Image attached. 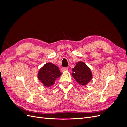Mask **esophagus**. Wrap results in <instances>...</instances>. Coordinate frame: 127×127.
<instances>
[{
    "label": "esophagus",
    "instance_id": "34e87169",
    "mask_svg": "<svg viewBox=\"0 0 127 127\" xmlns=\"http://www.w3.org/2000/svg\"><path fill=\"white\" fill-rule=\"evenodd\" d=\"M67 70H68V68H67V67H66V68H61V71H62L63 72L66 71H67Z\"/></svg>",
    "mask_w": 127,
    "mask_h": 127
}]
</instances>
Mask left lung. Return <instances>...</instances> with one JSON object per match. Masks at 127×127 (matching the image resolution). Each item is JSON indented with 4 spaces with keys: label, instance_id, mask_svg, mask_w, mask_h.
<instances>
[{
    "label": "left lung",
    "instance_id": "obj_1",
    "mask_svg": "<svg viewBox=\"0 0 127 127\" xmlns=\"http://www.w3.org/2000/svg\"><path fill=\"white\" fill-rule=\"evenodd\" d=\"M72 76L76 82L83 86L86 85L92 78V74L89 67L83 61H79L72 69Z\"/></svg>",
    "mask_w": 127,
    "mask_h": 127
}]
</instances>
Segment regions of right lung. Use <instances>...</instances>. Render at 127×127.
<instances>
[{
	"mask_svg": "<svg viewBox=\"0 0 127 127\" xmlns=\"http://www.w3.org/2000/svg\"><path fill=\"white\" fill-rule=\"evenodd\" d=\"M59 68L51 63H46L38 73V78L45 86L50 87L61 76Z\"/></svg>",
	"mask_w": 127,
	"mask_h": 127,
	"instance_id": "obj_1",
	"label": "right lung"
}]
</instances>
